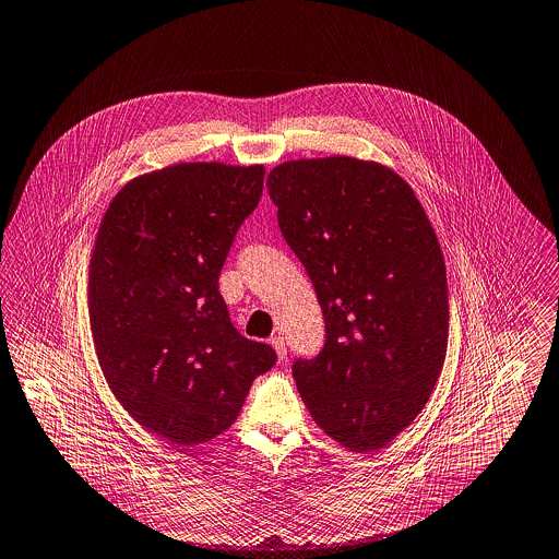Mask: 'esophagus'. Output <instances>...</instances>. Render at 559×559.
I'll list each match as a JSON object with an SVG mask.
<instances>
[{
    "instance_id": "esophagus-1",
    "label": "esophagus",
    "mask_w": 559,
    "mask_h": 559,
    "mask_svg": "<svg viewBox=\"0 0 559 559\" xmlns=\"http://www.w3.org/2000/svg\"><path fill=\"white\" fill-rule=\"evenodd\" d=\"M270 344H272V348L276 350V357H278V361H283V359H285V355H287V348H285V340H283L281 335H274V337L270 340Z\"/></svg>"
}]
</instances>
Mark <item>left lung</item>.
Listing matches in <instances>:
<instances>
[{"instance_id": "8db88e82", "label": "left lung", "mask_w": 559, "mask_h": 559, "mask_svg": "<svg viewBox=\"0 0 559 559\" xmlns=\"http://www.w3.org/2000/svg\"><path fill=\"white\" fill-rule=\"evenodd\" d=\"M267 191L326 322L294 361L313 420L350 451H379L423 412L449 346L447 267L414 189L353 156L276 165Z\"/></svg>"}]
</instances>
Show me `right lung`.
I'll list each match as a JSON object with an SVG mask.
<instances>
[{
	"label": "right lung",
	"instance_id": "obj_1",
	"mask_svg": "<svg viewBox=\"0 0 559 559\" xmlns=\"http://www.w3.org/2000/svg\"><path fill=\"white\" fill-rule=\"evenodd\" d=\"M263 165L178 163L108 204L88 265L97 361L121 407L176 447L224 433L272 346L233 326L219 272L263 193Z\"/></svg>",
	"mask_w": 559,
	"mask_h": 559
}]
</instances>
